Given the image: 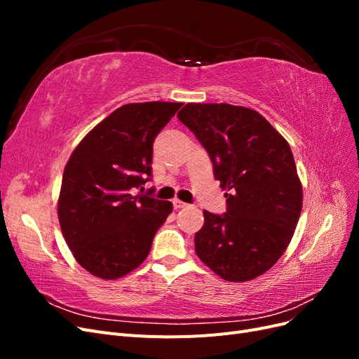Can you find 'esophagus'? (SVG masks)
Returning <instances> with one entry per match:
<instances>
[{
  "mask_svg": "<svg viewBox=\"0 0 359 359\" xmlns=\"http://www.w3.org/2000/svg\"><path fill=\"white\" fill-rule=\"evenodd\" d=\"M172 205H173V208H175V210H181V208H186V206H189V203L182 202V201H180V199H173V201H172Z\"/></svg>",
  "mask_w": 359,
  "mask_h": 359,
  "instance_id": "esophagus-1",
  "label": "esophagus"
}]
</instances>
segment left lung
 <instances>
[{
  "mask_svg": "<svg viewBox=\"0 0 359 359\" xmlns=\"http://www.w3.org/2000/svg\"><path fill=\"white\" fill-rule=\"evenodd\" d=\"M206 149L226 193V212L203 211L194 235L202 262L227 281L253 280L287 248L302 208V187L286 139L253 109L187 103L178 112Z\"/></svg>",
  "mask_w": 359,
  "mask_h": 359,
  "instance_id": "8db88e82",
  "label": "left lung"
}]
</instances>
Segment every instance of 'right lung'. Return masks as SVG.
Here are the masks:
<instances>
[{
    "mask_svg": "<svg viewBox=\"0 0 359 359\" xmlns=\"http://www.w3.org/2000/svg\"><path fill=\"white\" fill-rule=\"evenodd\" d=\"M182 103L118 107L76 147L62 173L58 219L74 259L103 280L119 278L147 259L172 203L147 194L153 144Z\"/></svg>",
    "mask_w": 359,
    "mask_h": 359,
    "instance_id": "add662e5",
    "label": "right lung"
}]
</instances>
